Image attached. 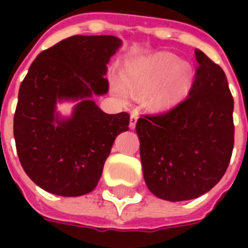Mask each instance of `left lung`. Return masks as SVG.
<instances>
[{"mask_svg": "<svg viewBox=\"0 0 248 248\" xmlns=\"http://www.w3.org/2000/svg\"><path fill=\"white\" fill-rule=\"evenodd\" d=\"M115 50L106 35H73L40 53L19 86L16 149L25 172L45 191H93L114 140L127 131L129 114L103 113L92 99L108 93L106 65ZM63 99L80 101L69 119L55 110Z\"/></svg>", "mask_w": 248, "mask_h": 248, "instance_id": "obj_1", "label": "left lung"}]
</instances>
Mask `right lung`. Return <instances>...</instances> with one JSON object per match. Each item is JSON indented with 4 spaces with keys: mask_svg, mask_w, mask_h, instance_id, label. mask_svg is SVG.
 <instances>
[{
    "mask_svg": "<svg viewBox=\"0 0 248 248\" xmlns=\"http://www.w3.org/2000/svg\"><path fill=\"white\" fill-rule=\"evenodd\" d=\"M232 110L223 73L211 62L198 69L185 99L171 108L155 103L138 119L143 177L155 197L190 201L220 181L234 147Z\"/></svg>",
    "mask_w": 248,
    "mask_h": 248,
    "instance_id": "1",
    "label": "right lung"
}]
</instances>
